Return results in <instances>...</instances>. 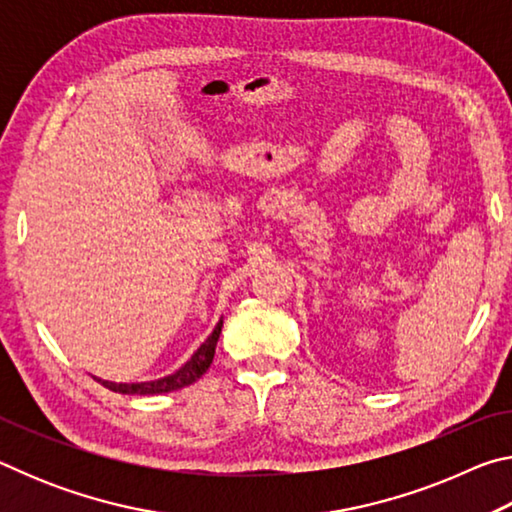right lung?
Instances as JSON below:
<instances>
[{"label": "right lung", "instance_id": "1", "mask_svg": "<svg viewBox=\"0 0 512 512\" xmlns=\"http://www.w3.org/2000/svg\"><path fill=\"white\" fill-rule=\"evenodd\" d=\"M221 327H223V318L216 323L214 332L207 336L205 343H201V348L192 354V359L167 377H160L153 381H137V384H117V381H108V379H97V381H101V384L110 388V391L124 393V395H158V393H171V391H178V388H185L189 384H194L196 379H201L205 375V370L210 368Z\"/></svg>", "mask_w": 512, "mask_h": 512}]
</instances>
